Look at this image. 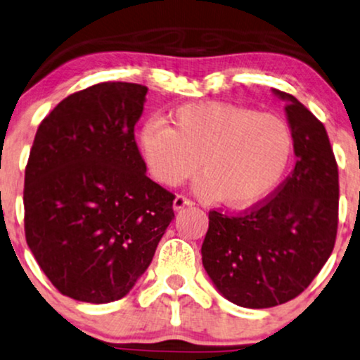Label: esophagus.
<instances>
[{
  "label": "esophagus",
  "mask_w": 360,
  "mask_h": 360,
  "mask_svg": "<svg viewBox=\"0 0 360 360\" xmlns=\"http://www.w3.org/2000/svg\"><path fill=\"white\" fill-rule=\"evenodd\" d=\"M191 206H193V201L186 198V195H176L174 201H172V209H174V211H181V209Z\"/></svg>",
  "instance_id": "1"
}]
</instances>
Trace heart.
<instances>
[{
  "label": "heart",
  "mask_w": 360,
  "mask_h": 360,
  "mask_svg": "<svg viewBox=\"0 0 360 360\" xmlns=\"http://www.w3.org/2000/svg\"><path fill=\"white\" fill-rule=\"evenodd\" d=\"M169 122L151 120L139 131V153L149 174L174 188L198 174L201 162L198 191L226 207L262 202L292 162V131L272 112L202 101L176 108Z\"/></svg>",
  "instance_id": "1"
}]
</instances>
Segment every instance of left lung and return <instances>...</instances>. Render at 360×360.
<instances>
[{
  "mask_svg": "<svg viewBox=\"0 0 360 360\" xmlns=\"http://www.w3.org/2000/svg\"><path fill=\"white\" fill-rule=\"evenodd\" d=\"M285 101L295 167L274 195L243 216L209 212L201 254L222 297L266 309L299 295L319 274L338 234L339 172L326 127L292 94Z\"/></svg>",
  "mask_w": 360,
  "mask_h": 360,
  "instance_id": "8db88e82",
  "label": "left lung"
}]
</instances>
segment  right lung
<instances>
[{
  "instance_id": "obj_1",
  "label": "right lung",
  "mask_w": 360,
  "mask_h": 360,
  "mask_svg": "<svg viewBox=\"0 0 360 360\" xmlns=\"http://www.w3.org/2000/svg\"><path fill=\"white\" fill-rule=\"evenodd\" d=\"M148 88L101 83L63 99L36 131L25 174L26 243L59 292L122 299L174 219L134 141Z\"/></svg>"
}]
</instances>
